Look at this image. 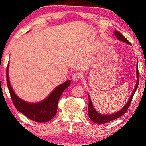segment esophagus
Segmentation results:
<instances>
[{
    "instance_id": "1",
    "label": "esophagus",
    "mask_w": 146,
    "mask_h": 146,
    "mask_svg": "<svg viewBox=\"0 0 146 146\" xmlns=\"http://www.w3.org/2000/svg\"><path fill=\"white\" fill-rule=\"evenodd\" d=\"M79 78H80V76L79 75H78V74H73V75H72V76H71V80H72L73 82H77L79 80Z\"/></svg>"
}]
</instances>
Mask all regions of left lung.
<instances>
[{"instance_id":"obj_1","label":"left lung","mask_w":146,"mask_h":146,"mask_svg":"<svg viewBox=\"0 0 146 146\" xmlns=\"http://www.w3.org/2000/svg\"><path fill=\"white\" fill-rule=\"evenodd\" d=\"M114 35L116 36V38L119 40L120 41L124 42L127 44H131V42H130L124 36H123L122 34L119 33L118 31H114ZM136 74H137V82H136L135 83V86L134 88V91L132 92V94L130 97L129 99L128 100V102H127L126 104L124 105L122 109H120L119 111H117V112L112 113V114H110V115H104V114H101L100 113L97 112V111L95 110L94 108V106H93L92 102L91 101V98L90 95L88 94V116L89 118L91 119L92 121L96 123H106L108 122H110L111 120H113L115 119H117L118 118L120 117L121 116H122L123 114H124L127 110L128 108L130 106V104H131L132 100V97L134 96L135 92L137 90L138 85H139V70H138V60L137 61V65H136Z\"/></svg>"}]
</instances>
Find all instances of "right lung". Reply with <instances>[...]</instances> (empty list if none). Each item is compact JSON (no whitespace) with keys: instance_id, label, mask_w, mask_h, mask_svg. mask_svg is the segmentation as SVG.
I'll return each mask as SVG.
<instances>
[{"instance_id":"right-lung-1","label":"right lung","mask_w":146,"mask_h":146,"mask_svg":"<svg viewBox=\"0 0 146 146\" xmlns=\"http://www.w3.org/2000/svg\"><path fill=\"white\" fill-rule=\"evenodd\" d=\"M6 73L7 86L12 100L19 111L36 122H47L56 115L59 99L64 90L70 86V80L56 86L43 100L37 103H29L19 97L12 89L9 78V64Z\"/></svg>"}]
</instances>
